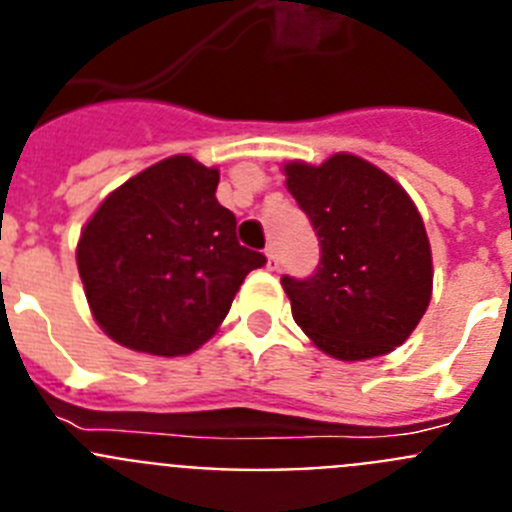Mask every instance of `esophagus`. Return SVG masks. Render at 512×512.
<instances>
[{
    "label": "esophagus",
    "instance_id": "esophagus-1",
    "mask_svg": "<svg viewBox=\"0 0 512 512\" xmlns=\"http://www.w3.org/2000/svg\"><path fill=\"white\" fill-rule=\"evenodd\" d=\"M266 269H271V271L279 269V256H277V251H274V246L266 248Z\"/></svg>",
    "mask_w": 512,
    "mask_h": 512
}]
</instances>
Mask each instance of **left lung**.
Instances as JSON below:
<instances>
[{
    "instance_id": "obj_1",
    "label": "left lung",
    "mask_w": 512,
    "mask_h": 512,
    "mask_svg": "<svg viewBox=\"0 0 512 512\" xmlns=\"http://www.w3.org/2000/svg\"><path fill=\"white\" fill-rule=\"evenodd\" d=\"M284 176L320 243L310 279L282 277L295 323L338 361L395 351L433 295L431 243L410 194L354 153L287 161Z\"/></svg>"
}]
</instances>
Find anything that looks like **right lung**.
<instances>
[{
    "label": "right lung",
    "instance_id": "1",
    "mask_svg": "<svg viewBox=\"0 0 512 512\" xmlns=\"http://www.w3.org/2000/svg\"><path fill=\"white\" fill-rule=\"evenodd\" d=\"M217 166L169 156L112 189L81 228L76 266L92 318L115 343L187 356L210 341L248 271L266 264L217 202Z\"/></svg>",
    "mask_w": 512,
    "mask_h": 512
}]
</instances>
